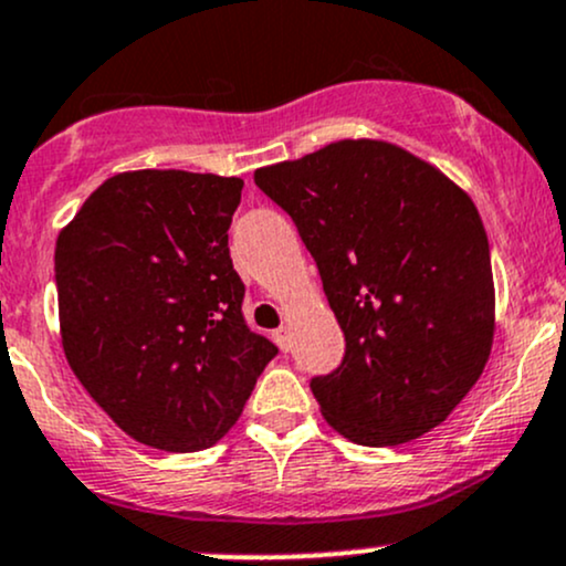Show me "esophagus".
Returning <instances> with one entry per match:
<instances>
[{
  "label": "esophagus",
  "mask_w": 566,
  "mask_h": 566,
  "mask_svg": "<svg viewBox=\"0 0 566 566\" xmlns=\"http://www.w3.org/2000/svg\"><path fill=\"white\" fill-rule=\"evenodd\" d=\"M275 342H277V345H281V350H289V345H291L289 328H285V326L277 328V332H275Z\"/></svg>",
  "instance_id": "esophagus-1"
}]
</instances>
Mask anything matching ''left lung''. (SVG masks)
Returning a JSON list of instances; mask_svg holds the SVG:
<instances>
[{
	"label": "left lung",
	"mask_w": 566,
	"mask_h": 566,
	"mask_svg": "<svg viewBox=\"0 0 566 566\" xmlns=\"http://www.w3.org/2000/svg\"><path fill=\"white\" fill-rule=\"evenodd\" d=\"M253 181L294 219L345 332V358L310 387L360 447L415 441L454 411L494 339V281L473 200L436 165L345 138Z\"/></svg>",
	"instance_id": "8db88e82"
}]
</instances>
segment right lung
Masks as SVG:
<instances>
[{"label":"right lung","instance_id":"right-lung-1","mask_svg":"<svg viewBox=\"0 0 566 566\" xmlns=\"http://www.w3.org/2000/svg\"><path fill=\"white\" fill-rule=\"evenodd\" d=\"M243 181L128 170L55 243L61 342L119 430L163 452L213 447L277 347L243 317L227 230Z\"/></svg>","mask_w":566,"mask_h":566}]
</instances>
